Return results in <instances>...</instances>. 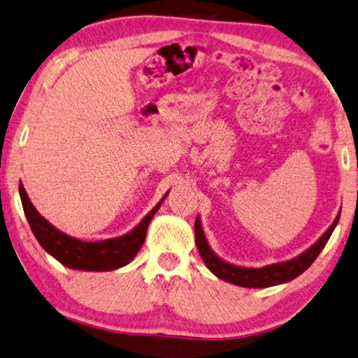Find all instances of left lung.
Returning <instances> with one entry per match:
<instances>
[{"instance_id":"left-lung-1","label":"left lung","mask_w":358,"mask_h":358,"mask_svg":"<svg viewBox=\"0 0 358 358\" xmlns=\"http://www.w3.org/2000/svg\"><path fill=\"white\" fill-rule=\"evenodd\" d=\"M339 217H341V211L338 213V216H336L333 224L328 227V231H326L324 234L321 236L312 247H308L303 253L291 258V260L273 263V265H266L262 268H247V266L232 265V263L217 257L216 253L211 250L208 241H206L203 227H201L200 216H196L195 220V242H196V248H199L201 260L205 262V265L208 266L210 271L213 273L216 278H220L226 282L236 284V286H241V287H253V289L271 287V286H278V284L292 281V279L300 276L305 269L317 260L320 252L323 250L326 242L329 241L331 234H333L334 227L338 226Z\"/></svg>"}]
</instances>
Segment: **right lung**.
<instances>
[{
    "mask_svg": "<svg viewBox=\"0 0 358 358\" xmlns=\"http://www.w3.org/2000/svg\"><path fill=\"white\" fill-rule=\"evenodd\" d=\"M168 194L169 192L164 194L157 206L127 234L100 242H84L64 234L50 221H46L32 205L22 182L19 184V195L22 200L25 217L40 245L61 265L71 269H80V271H113V269L129 265L143 245L150 221L159 210Z\"/></svg>",
    "mask_w": 358,
    "mask_h": 358,
    "instance_id": "obj_1",
    "label": "right lung"
}]
</instances>
